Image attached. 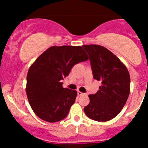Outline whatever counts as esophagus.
<instances>
[{"label": "esophagus", "instance_id": "1", "mask_svg": "<svg viewBox=\"0 0 148 148\" xmlns=\"http://www.w3.org/2000/svg\"><path fill=\"white\" fill-rule=\"evenodd\" d=\"M77 93H78V95H79V96H80V95H85V93H83V92H82L81 91H78V92H77Z\"/></svg>", "mask_w": 148, "mask_h": 148}]
</instances>
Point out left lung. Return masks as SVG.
Returning a JSON list of instances; mask_svg holds the SVG:
<instances>
[{"label":"left lung","instance_id":"8db88e82","mask_svg":"<svg viewBox=\"0 0 148 148\" xmlns=\"http://www.w3.org/2000/svg\"><path fill=\"white\" fill-rule=\"evenodd\" d=\"M90 57L93 78L101 82L98 92L89 95L84 108L87 117L97 121L113 119L121 112L130 94V77L122 62L102 46L83 45Z\"/></svg>","mask_w":148,"mask_h":148}]
</instances>
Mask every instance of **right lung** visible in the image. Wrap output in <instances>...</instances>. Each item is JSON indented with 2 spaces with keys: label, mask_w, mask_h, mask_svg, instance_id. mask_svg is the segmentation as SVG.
I'll return each instance as SVG.
<instances>
[{
  "label": "right lung",
  "mask_w": 148,
  "mask_h": 148,
  "mask_svg": "<svg viewBox=\"0 0 148 148\" xmlns=\"http://www.w3.org/2000/svg\"><path fill=\"white\" fill-rule=\"evenodd\" d=\"M88 58L80 46H53L30 66L26 92L32 110L40 119L57 122L66 118L77 92L64 88L61 80L74 65Z\"/></svg>",
  "instance_id": "right-lung-1"
}]
</instances>
